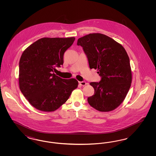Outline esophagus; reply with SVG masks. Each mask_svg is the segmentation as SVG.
<instances>
[{
	"label": "esophagus",
	"mask_w": 156,
	"mask_h": 156,
	"mask_svg": "<svg viewBox=\"0 0 156 156\" xmlns=\"http://www.w3.org/2000/svg\"><path fill=\"white\" fill-rule=\"evenodd\" d=\"M79 83H80V85H81V86H85V85L87 84V83L85 81L79 82Z\"/></svg>",
	"instance_id": "1"
}]
</instances>
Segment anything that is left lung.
<instances>
[{
  "label": "left lung",
  "instance_id": "1",
  "mask_svg": "<svg viewBox=\"0 0 156 156\" xmlns=\"http://www.w3.org/2000/svg\"><path fill=\"white\" fill-rule=\"evenodd\" d=\"M77 45L86 54L90 69H97L101 77L99 82H90L94 95L88 104L101 112L115 109L123 102L130 88L132 71L125 49L111 37L92 33L81 37Z\"/></svg>",
  "mask_w": 156,
  "mask_h": 156
}]
</instances>
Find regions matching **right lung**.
<instances>
[{
	"label": "right lung",
	"mask_w": 156,
	"mask_h": 156,
	"mask_svg": "<svg viewBox=\"0 0 156 156\" xmlns=\"http://www.w3.org/2000/svg\"><path fill=\"white\" fill-rule=\"evenodd\" d=\"M75 37L38 40L23 52L19 61V87L33 106L41 111L52 112L64 104L78 82L62 79L54 73L64 63V54Z\"/></svg>",
	"instance_id": "1"
}]
</instances>
